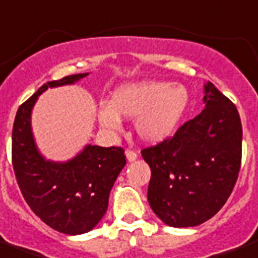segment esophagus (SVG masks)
Returning <instances> with one entry per match:
<instances>
[{
  "instance_id": "34e87169",
  "label": "esophagus",
  "mask_w": 258,
  "mask_h": 258,
  "mask_svg": "<svg viewBox=\"0 0 258 258\" xmlns=\"http://www.w3.org/2000/svg\"><path fill=\"white\" fill-rule=\"evenodd\" d=\"M125 157H127L128 162H134L138 158V154L133 150H125Z\"/></svg>"
}]
</instances>
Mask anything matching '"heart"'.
I'll return each instance as SVG.
<instances>
[{
  "instance_id": "b5f03b06",
  "label": "heart",
  "mask_w": 258,
  "mask_h": 258,
  "mask_svg": "<svg viewBox=\"0 0 258 258\" xmlns=\"http://www.w3.org/2000/svg\"><path fill=\"white\" fill-rule=\"evenodd\" d=\"M189 96L184 86L150 81L125 84L113 90L108 107L98 119L109 130L120 127L119 117L134 120L141 139L157 143L172 137L188 107Z\"/></svg>"
}]
</instances>
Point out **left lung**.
<instances>
[{
    "label": "left lung",
    "mask_w": 258,
    "mask_h": 258,
    "mask_svg": "<svg viewBox=\"0 0 258 258\" xmlns=\"http://www.w3.org/2000/svg\"><path fill=\"white\" fill-rule=\"evenodd\" d=\"M203 101V111L172 138L141 151L151 169L149 204L172 227L208 221L238 178L242 125L237 107L211 82L204 85Z\"/></svg>",
    "instance_id": "obj_1"
}]
</instances>
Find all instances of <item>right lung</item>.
<instances>
[{
  "instance_id": "add662e5",
  "label": "right lung",
  "mask_w": 258,
  "mask_h": 258,
  "mask_svg": "<svg viewBox=\"0 0 258 258\" xmlns=\"http://www.w3.org/2000/svg\"><path fill=\"white\" fill-rule=\"evenodd\" d=\"M88 74H73L40 86L19 107L12 131V164L25 202L51 229L69 235L88 233L101 221L109 192L125 165L124 150L86 145L68 162L48 161L37 150L31 113L44 90L72 85Z\"/></svg>"
}]
</instances>
